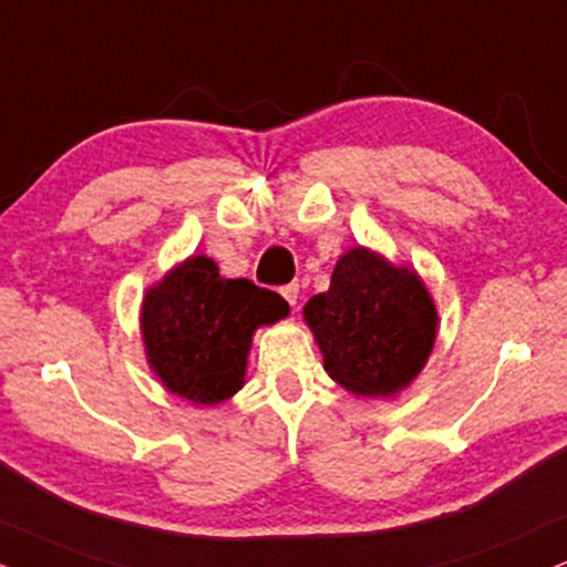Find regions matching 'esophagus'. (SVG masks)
<instances>
[{
  "label": "esophagus",
  "instance_id": "34e87169",
  "mask_svg": "<svg viewBox=\"0 0 567 567\" xmlns=\"http://www.w3.org/2000/svg\"><path fill=\"white\" fill-rule=\"evenodd\" d=\"M281 295H284V299H286V302H289L291 307H297V302H299V284L295 281V284L281 286Z\"/></svg>",
  "mask_w": 567,
  "mask_h": 567
}]
</instances>
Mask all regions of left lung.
Returning a JSON list of instances; mask_svg holds the SVG:
<instances>
[{"label": "left lung", "mask_w": 567, "mask_h": 567, "mask_svg": "<svg viewBox=\"0 0 567 567\" xmlns=\"http://www.w3.org/2000/svg\"><path fill=\"white\" fill-rule=\"evenodd\" d=\"M302 312L326 373L358 396L400 394L436 341V305L421 276L365 247L339 257L328 291Z\"/></svg>", "instance_id": "obj_1"}]
</instances>
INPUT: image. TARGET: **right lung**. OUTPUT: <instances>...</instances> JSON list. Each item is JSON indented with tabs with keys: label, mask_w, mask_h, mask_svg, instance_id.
<instances>
[{
	"label": "right lung",
	"mask_w": 567,
	"mask_h": 567,
	"mask_svg": "<svg viewBox=\"0 0 567 567\" xmlns=\"http://www.w3.org/2000/svg\"><path fill=\"white\" fill-rule=\"evenodd\" d=\"M289 316L276 291L249 278H223L197 255L146 289L142 339L163 386L194 404H218L244 386L251 337Z\"/></svg>",
	"instance_id": "1"
}]
</instances>
